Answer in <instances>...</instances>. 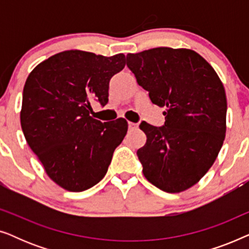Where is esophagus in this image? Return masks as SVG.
Wrapping results in <instances>:
<instances>
[{
	"mask_svg": "<svg viewBox=\"0 0 249 249\" xmlns=\"http://www.w3.org/2000/svg\"><path fill=\"white\" fill-rule=\"evenodd\" d=\"M128 127H129V129H131V130H134V129L138 128V124H134V122H128Z\"/></svg>",
	"mask_w": 249,
	"mask_h": 249,
	"instance_id": "obj_1",
	"label": "esophagus"
}]
</instances>
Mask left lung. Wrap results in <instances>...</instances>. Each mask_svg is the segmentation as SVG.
<instances>
[{
  "label": "left lung",
  "mask_w": 249,
  "mask_h": 249,
  "mask_svg": "<svg viewBox=\"0 0 249 249\" xmlns=\"http://www.w3.org/2000/svg\"><path fill=\"white\" fill-rule=\"evenodd\" d=\"M127 66L152 103L164 107V125L142 121L147 141L137 151L142 173L163 192L181 193L217 158L227 129V96L207 61L188 49L156 47L128 54Z\"/></svg>",
  "instance_id": "obj_1"
}]
</instances>
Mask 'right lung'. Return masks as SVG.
Returning <instances> with one entry per match:
<instances>
[{
  "mask_svg": "<svg viewBox=\"0 0 249 249\" xmlns=\"http://www.w3.org/2000/svg\"><path fill=\"white\" fill-rule=\"evenodd\" d=\"M125 66L124 54L70 50L40 62L27 78L20 122L47 176L69 192H83L107 175L128 130L124 118L101 122L90 102L108 101V83Z\"/></svg>",
  "mask_w": 249,
  "mask_h": 249,
  "instance_id": "add662e5",
  "label": "right lung"
}]
</instances>
